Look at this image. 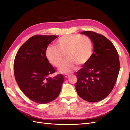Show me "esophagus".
Listing matches in <instances>:
<instances>
[{
	"label": "esophagus",
	"instance_id": "esophagus-1",
	"mask_svg": "<svg viewBox=\"0 0 130 130\" xmlns=\"http://www.w3.org/2000/svg\"><path fill=\"white\" fill-rule=\"evenodd\" d=\"M70 75L69 74H64L63 76H64V78H67L68 77L70 76Z\"/></svg>",
	"mask_w": 130,
	"mask_h": 130
}]
</instances>
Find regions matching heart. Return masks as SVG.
Segmentation results:
<instances>
[{
	"label": "heart",
	"instance_id": "heart-1",
	"mask_svg": "<svg viewBox=\"0 0 130 130\" xmlns=\"http://www.w3.org/2000/svg\"><path fill=\"white\" fill-rule=\"evenodd\" d=\"M56 47L49 46L45 52L47 59L52 65L58 67L66 55L68 59L59 68L60 72L70 73L79 66L85 65L91 58L93 50L91 39L86 36L65 35L59 38Z\"/></svg>",
	"mask_w": 130,
	"mask_h": 130
}]
</instances>
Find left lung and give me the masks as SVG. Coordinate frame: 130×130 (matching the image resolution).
<instances>
[{"instance_id":"8db88e82","label":"left lung","mask_w":130,"mask_h":130,"mask_svg":"<svg viewBox=\"0 0 130 130\" xmlns=\"http://www.w3.org/2000/svg\"><path fill=\"white\" fill-rule=\"evenodd\" d=\"M80 34L91 39L94 52L88 62L76 72V90L85 101L96 102L106 98L116 83L120 67L119 54L103 35L91 31Z\"/></svg>"}]
</instances>
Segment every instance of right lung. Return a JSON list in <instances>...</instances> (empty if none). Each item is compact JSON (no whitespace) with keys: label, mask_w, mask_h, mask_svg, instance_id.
Wrapping results in <instances>:
<instances>
[{"label":"right lung","mask_w":130,"mask_h":130,"mask_svg":"<svg viewBox=\"0 0 130 130\" xmlns=\"http://www.w3.org/2000/svg\"><path fill=\"white\" fill-rule=\"evenodd\" d=\"M55 35H35L20 47L13 63V73L20 89L30 100L46 104L56 99L64 82L63 75L48 76L55 72L46 57L48 45Z\"/></svg>","instance_id":"right-lung-1"}]
</instances>
